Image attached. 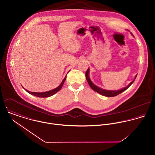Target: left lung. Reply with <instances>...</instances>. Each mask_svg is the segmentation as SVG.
<instances>
[{"label":"left lung","instance_id":"obj_1","mask_svg":"<svg viewBox=\"0 0 155 155\" xmlns=\"http://www.w3.org/2000/svg\"><path fill=\"white\" fill-rule=\"evenodd\" d=\"M132 34V33H131ZM133 35V34H132ZM89 68L87 70V71H86V73H85V76H86V78H87V82L88 83L90 87L94 91H95V92L100 94L101 95H104V96H106V97H114V96H116L119 94H120V93H122V92H124V91H125L126 89L128 88L133 84V82H134L136 77H137V75L135 76V79L127 87H125V88H123L120 89V90H117V91H109V90H106V89H103L100 88L99 87H98L97 86H96L95 85H94L92 81H91L90 78H89Z\"/></svg>","mask_w":155,"mask_h":155}]
</instances>
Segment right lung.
Here are the masks:
<instances>
[{
  "mask_svg": "<svg viewBox=\"0 0 155 155\" xmlns=\"http://www.w3.org/2000/svg\"><path fill=\"white\" fill-rule=\"evenodd\" d=\"M66 76H65L64 79H63V81H62V82L61 83V84L55 89H52V90H51V91H47V92H30L29 91H27L26 89H25L27 92H28L29 94H31V95H33L36 97H42V98H44V97H51L52 95H53L54 94H55V93H57V92H58L63 85L66 79Z\"/></svg>",
  "mask_w": 155,
  "mask_h": 155,
  "instance_id": "obj_1",
  "label": "right lung"
}]
</instances>
